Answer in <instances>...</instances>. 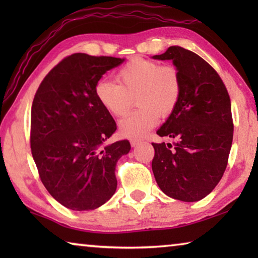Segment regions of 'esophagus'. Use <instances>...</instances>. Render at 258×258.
<instances>
[{
	"label": "esophagus",
	"mask_w": 258,
	"mask_h": 258,
	"mask_svg": "<svg viewBox=\"0 0 258 258\" xmlns=\"http://www.w3.org/2000/svg\"><path fill=\"white\" fill-rule=\"evenodd\" d=\"M130 142H131V145H132V147H137L140 145V143H141V140L137 139V138H132L130 140Z\"/></svg>",
	"instance_id": "obj_1"
}]
</instances>
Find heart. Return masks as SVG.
I'll return each mask as SVG.
<instances>
[{
  "label": "heart",
  "instance_id": "heart-1",
  "mask_svg": "<svg viewBox=\"0 0 258 258\" xmlns=\"http://www.w3.org/2000/svg\"><path fill=\"white\" fill-rule=\"evenodd\" d=\"M116 78L118 84L99 81L95 97L115 117L124 116L137 100L140 108L119 121V131L125 137H145L158 123L160 115H171L181 100V74L173 64L137 56L119 69Z\"/></svg>",
  "mask_w": 258,
  "mask_h": 258
}]
</instances>
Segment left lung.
<instances>
[{"mask_svg": "<svg viewBox=\"0 0 258 258\" xmlns=\"http://www.w3.org/2000/svg\"><path fill=\"white\" fill-rule=\"evenodd\" d=\"M154 59L172 60L181 74L182 95L159 137L176 139L152 143V172L168 197L191 203L208 196L223 176L233 139L231 101L223 81L195 52L169 46Z\"/></svg>", "mask_w": 258, "mask_h": 258, "instance_id": "1", "label": "left lung"}]
</instances>
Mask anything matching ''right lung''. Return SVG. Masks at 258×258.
<instances>
[{
	"instance_id": "obj_1",
	"label": "right lung",
	"mask_w": 258,
	"mask_h": 258,
	"mask_svg": "<svg viewBox=\"0 0 258 258\" xmlns=\"http://www.w3.org/2000/svg\"><path fill=\"white\" fill-rule=\"evenodd\" d=\"M123 61L85 53L66 56L44 77L34 97V161L49 194L73 211H92L112 197L116 164L131 150L127 140L104 145L117 127L95 97L100 78Z\"/></svg>"
}]
</instances>
